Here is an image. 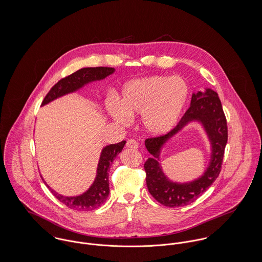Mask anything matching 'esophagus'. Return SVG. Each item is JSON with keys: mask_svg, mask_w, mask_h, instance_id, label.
Returning <instances> with one entry per match:
<instances>
[{"mask_svg": "<svg viewBox=\"0 0 262 262\" xmlns=\"http://www.w3.org/2000/svg\"><path fill=\"white\" fill-rule=\"evenodd\" d=\"M138 146H139L138 142L136 140H134V139H129L127 141V147L130 148V149H137Z\"/></svg>", "mask_w": 262, "mask_h": 262, "instance_id": "obj_1", "label": "esophagus"}]
</instances>
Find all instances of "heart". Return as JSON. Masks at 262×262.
I'll return each instance as SVG.
<instances>
[{
  "instance_id": "b5f03b06",
  "label": "heart",
  "mask_w": 262,
  "mask_h": 262,
  "mask_svg": "<svg viewBox=\"0 0 262 262\" xmlns=\"http://www.w3.org/2000/svg\"><path fill=\"white\" fill-rule=\"evenodd\" d=\"M188 89L180 76L153 75L125 84L120 102L107 104L113 118L127 124L131 117L141 115L144 129L162 135L174 128L184 112Z\"/></svg>"
}]
</instances>
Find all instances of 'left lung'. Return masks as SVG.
Wrapping results in <instances>:
<instances>
[{
    "mask_svg": "<svg viewBox=\"0 0 262 262\" xmlns=\"http://www.w3.org/2000/svg\"><path fill=\"white\" fill-rule=\"evenodd\" d=\"M202 122L212 144V156L209 167L198 180L187 184L170 182L164 176L157 161L162 145L188 121ZM228 140V127L223 107L218 94L207 89L205 93L192 94L190 106L179 124L168 133L147 138L145 146L155 158H148L144 163L146 185L151 195L161 205L169 208L183 207L195 201L217 180L221 171L225 147Z\"/></svg>",
    "mask_w": 262,
    "mask_h": 262,
    "instance_id": "left-lung-1",
    "label": "left lung"
}]
</instances>
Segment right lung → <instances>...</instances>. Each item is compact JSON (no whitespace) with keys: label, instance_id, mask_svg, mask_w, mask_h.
<instances>
[{"label":"right lung","instance_id":"right-lung-1","mask_svg":"<svg viewBox=\"0 0 262 262\" xmlns=\"http://www.w3.org/2000/svg\"><path fill=\"white\" fill-rule=\"evenodd\" d=\"M113 68H84L72 75H68L60 80H58L47 93L44 100L42 101V105H45L54 99L61 97L66 94L75 92L81 88L83 84L105 78L108 75L114 73ZM126 141L123 140L117 144H110L102 150L101 157L98 164L97 177L92 185L84 193L78 196H63L58 194L50 187L52 194L62 204H64L68 208L73 209L75 211H90L99 208L102 204H104L109 195L110 187H109V170L112 164L114 158L122 151Z\"/></svg>","mask_w":262,"mask_h":262}]
</instances>
